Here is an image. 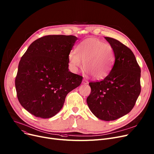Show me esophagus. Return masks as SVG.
<instances>
[{
  "label": "esophagus",
  "mask_w": 154,
  "mask_h": 154,
  "mask_svg": "<svg viewBox=\"0 0 154 154\" xmlns=\"http://www.w3.org/2000/svg\"><path fill=\"white\" fill-rule=\"evenodd\" d=\"M82 84H84V85H87V84H88V82L87 81V80H85V79H83V80H82Z\"/></svg>",
  "instance_id": "34e87169"
}]
</instances>
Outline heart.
<instances>
[{
    "mask_svg": "<svg viewBox=\"0 0 154 154\" xmlns=\"http://www.w3.org/2000/svg\"><path fill=\"white\" fill-rule=\"evenodd\" d=\"M115 59L113 48L98 38H88L80 42L75 52L69 55V60L75 69H84L96 80L109 75Z\"/></svg>",
    "mask_w": 154,
    "mask_h": 154,
    "instance_id": "1",
    "label": "heart"
}]
</instances>
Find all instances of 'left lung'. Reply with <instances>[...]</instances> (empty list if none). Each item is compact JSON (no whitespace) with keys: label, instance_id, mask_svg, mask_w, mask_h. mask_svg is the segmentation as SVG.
<instances>
[{"label":"left lung","instance_id":"left-lung-1","mask_svg":"<svg viewBox=\"0 0 154 154\" xmlns=\"http://www.w3.org/2000/svg\"><path fill=\"white\" fill-rule=\"evenodd\" d=\"M105 38L114 49V64L103 80L88 84L91 92L87 103L95 117L110 121L127 114L134 107L141 91V70L130 48L116 39Z\"/></svg>","mask_w":154,"mask_h":154}]
</instances>
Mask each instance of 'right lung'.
<instances>
[{"label":"right lung","instance_id":"obj_1","mask_svg":"<svg viewBox=\"0 0 154 154\" xmlns=\"http://www.w3.org/2000/svg\"><path fill=\"white\" fill-rule=\"evenodd\" d=\"M74 35H51L32 42L19 62L15 84L21 106L37 117L48 119L62 108L66 96L82 81L69 70Z\"/></svg>","mask_w":154,"mask_h":154}]
</instances>
